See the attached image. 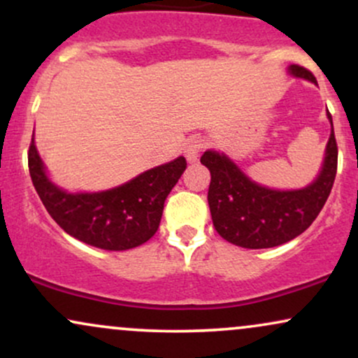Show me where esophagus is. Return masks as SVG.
<instances>
[{"label": "esophagus", "instance_id": "34e87169", "mask_svg": "<svg viewBox=\"0 0 358 358\" xmlns=\"http://www.w3.org/2000/svg\"><path fill=\"white\" fill-rule=\"evenodd\" d=\"M203 146H205V141L202 138H190V139H188V143L183 148L185 158L188 159V163L199 162L200 151H202Z\"/></svg>", "mask_w": 358, "mask_h": 358}]
</instances>
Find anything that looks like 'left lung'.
Wrapping results in <instances>:
<instances>
[{
	"instance_id": "1",
	"label": "left lung",
	"mask_w": 358,
	"mask_h": 358,
	"mask_svg": "<svg viewBox=\"0 0 358 358\" xmlns=\"http://www.w3.org/2000/svg\"><path fill=\"white\" fill-rule=\"evenodd\" d=\"M289 76L316 84L313 73L299 65L287 67ZM331 133L320 173L310 185L296 190H278L250 180L232 158L207 150L200 163L210 171L208 207L213 227L234 245L245 249H268L293 241L313 224L327 202L336 175L334 121L327 110Z\"/></svg>"
}]
</instances>
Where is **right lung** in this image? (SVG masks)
I'll return each mask as SVG.
<instances>
[{
	"instance_id": "right-lung-1",
	"label": "right lung",
	"mask_w": 358,
	"mask_h": 358,
	"mask_svg": "<svg viewBox=\"0 0 358 358\" xmlns=\"http://www.w3.org/2000/svg\"><path fill=\"white\" fill-rule=\"evenodd\" d=\"M28 168L45 208L69 236L104 250H127L158 231L168 193L187 168V159L178 156L109 190L69 192L50 178L31 138Z\"/></svg>"
}]
</instances>
